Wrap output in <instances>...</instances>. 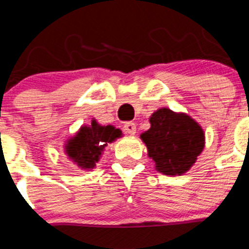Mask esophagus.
<instances>
[{"mask_svg":"<svg viewBox=\"0 0 249 249\" xmlns=\"http://www.w3.org/2000/svg\"><path fill=\"white\" fill-rule=\"evenodd\" d=\"M124 131L127 132V133H129V135H135L136 133V123L133 122H126L124 123Z\"/></svg>","mask_w":249,"mask_h":249,"instance_id":"34e87169","label":"esophagus"}]
</instances>
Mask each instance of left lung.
Masks as SVG:
<instances>
[{
  "label": "left lung",
  "mask_w": 249,
  "mask_h": 249,
  "mask_svg": "<svg viewBox=\"0 0 249 249\" xmlns=\"http://www.w3.org/2000/svg\"><path fill=\"white\" fill-rule=\"evenodd\" d=\"M149 122L151 128L141 138L158 171L171 176L187 172L204 147L201 127L190 116L168 108L155 112Z\"/></svg>",
  "instance_id": "obj_1"
}]
</instances>
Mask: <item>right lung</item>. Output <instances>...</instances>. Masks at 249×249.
Listing matches in <instances>:
<instances>
[{
    "label": "right lung",
    "instance_id": "1",
    "mask_svg": "<svg viewBox=\"0 0 249 249\" xmlns=\"http://www.w3.org/2000/svg\"><path fill=\"white\" fill-rule=\"evenodd\" d=\"M121 135L122 132L118 128L100 126L96 121H92L91 126L82 127L76 137L70 140L66 153L81 168H93L107 143H111Z\"/></svg>",
    "mask_w": 249,
    "mask_h": 249
}]
</instances>
